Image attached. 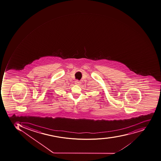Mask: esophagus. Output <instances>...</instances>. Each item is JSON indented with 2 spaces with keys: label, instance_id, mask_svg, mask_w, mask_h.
I'll use <instances>...</instances> for the list:
<instances>
[{
  "label": "esophagus",
  "instance_id": "1",
  "mask_svg": "<svg viewBox=\"0 0 161 161\" xmlns=\"http://www.w3.org/2000/svg\"><path fill=\"white\" fill-rule=\"evenodd\" d=\"M75 82H76V84H77V85H79V84L81 83L80 81H79V80H76V81H75Z\"/></svg>",
  "mask_w": 161,
  "mask_h": 161
}]
</instances>
